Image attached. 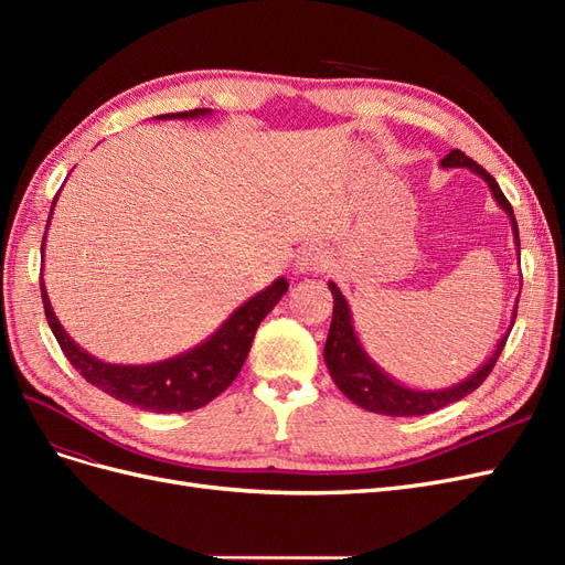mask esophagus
<instances>
[{"label": "esophagus", "mask_w": 565, "mask_h": 565, "mask_svg": "<svg viewBox=\"0 0 565 565\" xmlns=\"http://www.w3.org/2000/svg\"><path fill=\"white\" fill-rule=\"evenodd\" d=\"M332 266V256L330 252L320 247V245H311V247H303L297 256V273L306 276V273H324Z\"/></svg>", "instance_id": "1"}]
</instances>
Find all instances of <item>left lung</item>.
<instances>
[{"label":"left lung","instance_id":"left-lung-1","mask_svg":"<svg viewBox=\"0 0 565 565\" xmlns=\"http://www.w3.org/2000/svg\"><path fill=\"white\" fill-rule=\"evenodd\" d=\"M440 167L443 169H469V172L478 174L488 183L492 198L498 200V204L507 212V216L511 221V231H514V245L521 256L516 216H514V210H511L509 200L500 191L498 181H494L481 164H476L471 158H467L461 150H450L448 156L440 160ZM328 287L334 297V311H332L330 334H328V341H324L322 353H324V365H328V370H330V377L339 386V391L344 393L349 401H353L358 407L370 409V413H377V415H388V417L429 415L455 401H461L465 396H469L471 391L481 386L488 374L492 372L494 363H498V358L507 344V337H509L511 328H514L516 306H519V301H516L514 313H511L509 330L502 334L492 355L481 367H478L473 374H469L467 380H461L459 384L436 388V391H422V388L405 386L398 380H393L388 372H384L377 363L372 361L367 351L363 349L361 339H358V334H355L347 297L341 295V289L334 282H328Z\"/></svg>","mask_w":565,"mask_h":565}]
</instances>
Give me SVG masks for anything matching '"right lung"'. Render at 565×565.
Returning <instances> with one entry per match:
<instances>
[{
  "label": "right lung",
  "mask_w": 565,
  "mask_h": 565,
  "mask_svg": "<svg viewBox=\"0 0 565 565\" xmlns=\"http://www.w3.org/2000/svg\"><path fill=\"white\" fill-rule=\"evenodd\" d=\"M210 108H195L185 113H169L156 119H198L207 117ZM58 198V195H56ZM56 204V200H54ZM51 204V214H54ZM51 221V216H49ZM49 231V224H46ZM46 237V233H44ZM44 256V241H42ZM289 282L278 278L270 287L262 289L259 295L247 299L241 309H235L221 328L210 334L202 344L188 349L174 358H167L160 363L148 365H115L84 351L75 339L67 337L44 287V278H40L44 313L49 328L54 332L63 353L71 365L87 380L92 386L100 388L108 396L122 401L127 405L148 409V413H188L214 401L218 393H224L237 372L243 370L245 358L254 341L259 322L276 309V303L287 292Z\"/></svg>",
  "instance_id": "obj_1"
}]
</instances>
